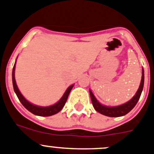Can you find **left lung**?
I'll return each mask as SVG.
<instances>
[{
	"label": "left lung",
	"instance_id": "8db88e82",
	"mask_svg": "<svg viewBox=\"0 0 154 154\" xmlns=\"http://www.w3.org/2000/svg\"><path fill=\"white\" fill-rule=\"evenodd\" d=\"M143 84H144V70H143V68H142V77H141L140 84V87L135 95L133 97L132 99L127 101V103L114 106H105V105L101 104L99 101L97 100V98L95 97L92 91L90 90V95H91L93 106L98 113L105 115V116H107V117H117L124 116V115H126L131 111L138 102L140 97L141 93L143 91Z\"/></svg>",
	"mask_w": 154,
	"mask_h": 154
}]
</instances>
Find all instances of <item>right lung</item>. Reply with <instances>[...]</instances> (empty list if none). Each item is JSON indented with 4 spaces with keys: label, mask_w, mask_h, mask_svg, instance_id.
<instances>
[{
    "label": "right lung",
    "mask_w": 154,
    "mask_h": 154,
    "mask_svg": "<svg viewBox=\"0 0 154 154\" xmlns=\"http://www.w3.org/2000/svg\"><path fill=\"white\" fill-rule=\"evenodd\" d=\"M17 61V59H16ZM16 61H15L14 65L13 70H12V82H13V87H14V91L15 94H16L17 97H18L19 100L20 101V103L23 104V106L27 109V110L30 112V113H34V115H37V116H41V117H49V116H52L58 112H60L62 110V108L66 103L67 98H68L69 94H70V91L72 90L74 84H72L70 87H68L62 97L60 98L59 100L57 102L54 104L51 105V106H37L35 104L30 103L27 100L24 98V97L22 95L20 91H19L17 85L16 80H15L14 77V71H15V64H16Z\"/></svg>",
    "instance_id": "add662e5"
}]
</instances>
